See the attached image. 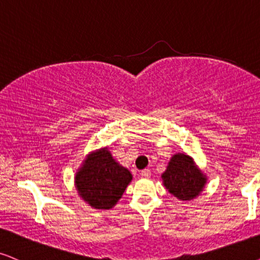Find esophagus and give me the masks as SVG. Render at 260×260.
<instances>
[{
    "label": "esophagus",
    "instance_id": "34e87169",
    "mask_svg": "<svg viewBox=\"0 0 260 260\" xmlns=\"http://www.w3.org/2000/svg\"><path fill=\"white\" fill-rule=\"evenodd\" d=\"M141 176H142V177H149V176H150V170L149 169L142 170V171H141Z\"/></svg>",
    "mask_w": 260,
    "mask_h": 260
}]
</instances>
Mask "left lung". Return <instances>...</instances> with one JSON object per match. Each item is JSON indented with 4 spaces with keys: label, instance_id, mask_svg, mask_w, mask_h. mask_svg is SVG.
I'll use <instances>...</instances> for the list:
<instances>
[{
    "label": "left lung",
    "instance_id": "1",
    "mask_svg": "<svg viewBox=\"0 0 260 260\" xmlns=\"http://www.w3.org/2000/svg\"><path fill=\"white\" fill-rule=\"evenodd\" d=\"M166 189L179 200L197 198L206 183V177L194 165L193 159L185 154H175L161 176Z\"/></svg>",
    "mask_w": 260,
    "mask_h": 260
}]
</instances>
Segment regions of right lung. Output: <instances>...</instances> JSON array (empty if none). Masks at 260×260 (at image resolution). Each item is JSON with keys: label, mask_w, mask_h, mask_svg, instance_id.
I'll return each mask as SVG.
<instances>
[{"label": "right lung", "mask_w": 260, "mask_h": 260, "mask_svg": "<svg viewBox=\"0 0 260 260\" xmlns=\"http://www.w3.org/2000/svg\"><path fill=\"white\" fill-rule=\"evenodd\" d=\"M133 179L129 170L118 164L107 149L91 153L76 175V187L90 206L110 210Z\"/></svg>", "instance_id": "1"}]
</instances>
